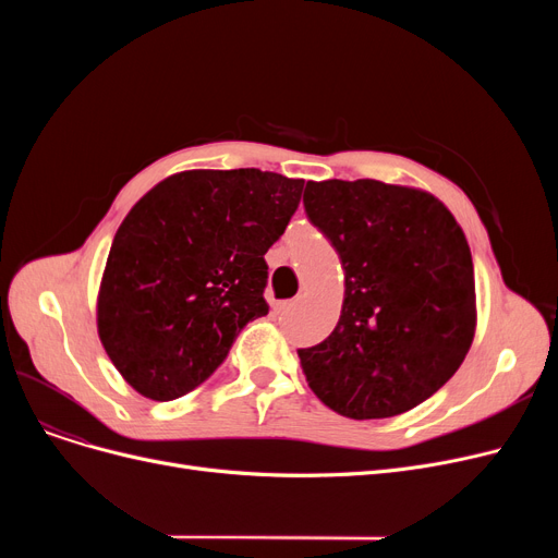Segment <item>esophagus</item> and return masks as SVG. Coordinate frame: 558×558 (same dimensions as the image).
<instances>
[{"instance_id":"esophagus-1","label":"esophagus","mask_w":558,"mask_h":558,"mask_svg":"<svg viewBox=\"0 0 558 558\" xmlns=\"http://www.w3.org/2000/svg\"><path fill=\"white\" fill-rule=\"evenodd\" d=\"M291 307H294V301H278V303H276V312H280V314H282V312H289Z\"/></svg>"}]
</instances>
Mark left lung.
<instances>
[{
  "mask_svg": "<svg viewBox=\"0 0 558 558\" xmlns=\"http://www.w3.org/2000/svg\"><path fill=\"white\" fill-rule=\"evenodd\" d=\"M303 203L345 278L337 328L299 350L310 389L345 418L409 412L448 383L475 339L461 226L434 194L373 179L307 181Z\"/></svg>",
  "mask_w": 558,
  "mask_h": 558,
  "instance_id": "obj_1",
  "label": "left lung"
}]
</instances>
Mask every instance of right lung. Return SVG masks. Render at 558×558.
I'll return each mask as SVG.
<instances>
[{
  "label": "right lung",
  "instance_id": "right-lung-1",
  "mask_svg": "<svg viewBox=\"0 0 558 558\" xmlns=\"http://www.w3.org/2000/svg\"><path fill=\"white\" fill-rule=\"evenodd\" d=\"M301 192L303 179L274 171L187 169L133 205L106 259L97 332L140 396L190 393L248 320L269 312L264 253Z\"/></svg>",
  "mask_w": 558,
  "mask_h": 558
}]
</instances>
